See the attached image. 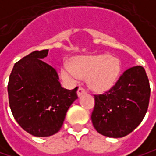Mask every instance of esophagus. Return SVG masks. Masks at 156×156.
<instances>
[{"label": "esophagus", "instance_id": "34e87169", "mask_svg": "<svg viewBox=\"0 0 156 156\" xmlns=\"http://www.w3.org/2000/svg\"><path fill=\"white\" fill-rule=\"evenodd\" d=\"M85 89H83V88H81V87H80L79 89H77V96H79V97H80L83 93H85Z\"/></svg>", "mask_w": 156, "mask_h": 156}]
</instances>
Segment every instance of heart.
<instances>
[{"label":"heart","mask_w":156,"mask_h":156,"mask_svg":"<svg viewBox=\"0 0 156 156\" xmlns=\"http://www.w3.org/2000/svg\"><path fill=\"white\" fill-rule=\"evenodd\" d=\"M121 69L120 60L107 54L80 55L75 57L72 63H63L61 76L70 83L77 82L80 76H88L90 87L95 91L103 92L115 85Z\"/></svg>","instance_id":"1"}]
</instances>
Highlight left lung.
<instances>
[{
    "label": "left lung",
    "instance_id": "8db88e82",
    "mask_svg": "<svg viewBox=\"0 0 156 156\" xmlns=\"http://www.w3.org/2000/svg\"><path fill=\"white\" fill-rule=\"evenodd\" d=\"M150 92L149 80L143 66L125 70L110 90L94 95L91 121L96 131L112 138L131 133L145 116Z\"/></svg>",
    "mask_w": 156,
    "mask_h": 156
}]
</instances>
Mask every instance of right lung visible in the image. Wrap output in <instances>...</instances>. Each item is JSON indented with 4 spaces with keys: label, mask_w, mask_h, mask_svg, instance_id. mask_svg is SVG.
Returning a JSON list of instances; mask_svg holds the SVG:
<instances>
[{
    "label": "right lung",
    "mask_w": 156,
    "mask_h": 156,
    "mask_svg": "<svg viewBox=\"0 0 156 156\" xmlns=\"http://www.w3.org/2000/svg\"><path fill=\"white\" fill-rule=\"evenodd\" d=\"M48 49L34 51L13 66L9 77L8 96L12 113L28 133L46 137L63 125L70 105L77 99V87H61L54 67L43 61Z\"/></svg>",
    "instance_id": "add662e5"
}]
</instances>
